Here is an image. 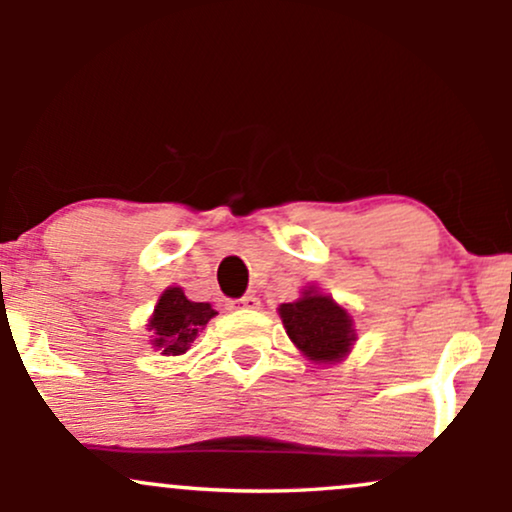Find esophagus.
Instances as JSON below:
<instances>
[{
  "label": "esophagus",
  "mask_w": 512,
  "mask_h": 512,
  "mask_svg": "<svg viewBox=\"0 0 512 512\" xmlns=\"http://www.w3.org/2000/svg\"><path fill=\"white\" fill-rule=\"evenodd\" d=\"M238 303L243 305V308H257V305H260V298H257L255 293H245Z\"/></svg>",
  "instance_id": "obj_1"
}]
</instances>
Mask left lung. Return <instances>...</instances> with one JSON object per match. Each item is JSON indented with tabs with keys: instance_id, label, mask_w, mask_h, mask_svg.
I'll list each match as a JSON object with an SVG mask.
<instances>
[{
	"instance_id": "left-lung-1",
	"label": "left lung",
	"mask_w": 512,
	"mask_h": 512,
	"mask_svg": "<svg viewBox=\"0 0 512 512\" xmlns=\"http://www.w3.org/2000/svg\"><path fill=\"white\" fill-rule=\"evenodd\" d=\"M279 315L291 342L315 363L342 361L356 342L351 315L313 286L298 301L281 303Z\"/></svg>"
}]
</instances>
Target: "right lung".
Masks as SVG:
<instances>
[{
	"instance_id": "obj_1",
	"label": "right lung",
	"mask_w": 512,
	"mask_h": 512,
	"mask_svg": "<svg viewBox=\"0 0 512 512\" xmlns=\"http://www.w3.org/2000/svg\"><path fill=\"white\" fill-rule=\"evenodd\" d=\"M214 315L216 310L209 303L190 301L180 286H170L161 293L149 320V330L156 337L154 346L166 356L185 354Z\"/></svg>"
}]
</instances>
